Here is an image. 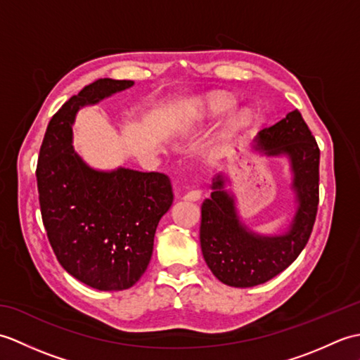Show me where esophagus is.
Returning a JSON list of instances; mask_svg holds the SVG:
<instances>
[{"instance_id": "1", "label": "esophagus", "mask_w": 360, "mask_h": 360, "mask_svg": "<svg viewBox=\"0 0 360 360\" xmlns=\"http://www.w3.org/2000/svg\"><path fill=\"white\" fill-rule=\"evenodd\" d=\"M184 198L188 201H198L201 198V190L200 188H190L188 192L184 195Z\"/></svg>"}]
</instances>
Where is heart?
Here are the masks:
<instances>
[{
  "instance_id": "heart-1",
  "label": "heart",
  "mask_w": 360,
  "mask_h": 360,
  "mask_svg": "<svg viewBox=\"0 0 360 360\" xmlns=\"http://www.w3.org/2000/svg\"><path fill=\"white\" fill-rule=\"evenodd\" d=\"M233 103H235V101L231 96L221 94V93L212 94L205 98L204 106H202V114H205V116H212V117L219 116V114H224L231 110ZM249 119H250V112L248 110H241L233 116V124L236 127H240V125L248 124Z\"/></svg>"
}]
</instances>
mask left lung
Wrapping results in <instances>:
<instances>
[{"mask_svg":"<svg viewBox=\"0 0 360 360\" xmlns=\"http://www.w3.org/2000/svg\"><path fill=\"white\" fill-rule=\"evenodd\" d=\"M259 145L267 155L290 158L298 210L286 235L263 238L249 233L236 218L232 198L218 176L210 198L202 202L200 240L213 275L235 288L262 285L285 271L307 246L319 207L320 150L300 111L292 110L277 124L263 128Z\"/></svg>","mask_w":360,"mask_h":360,"instance_id":"8db88e82","label":"left lung"}]
</instances>
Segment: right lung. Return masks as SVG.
<instances>
[{
    "label": "right lung",
    "mask_w": 360,
    "mask_h": 360,
    "mask_svg": "<svg viewBox=\"0 0 360 360\" xmlns=\"http://www.w3.org/2000/svg\"><path fill=\"white\" fill-rule=\"evenodd\" d=\"M131 85L98 79L72 96L52 116L37 162L38 201L53 254L68 274L98 290H124L139 281L159 219L173 202L167 174L91 170L71 145L80 106Z\"/></svg>",
    "instance_id": "add662e5"
}]
</instances>
